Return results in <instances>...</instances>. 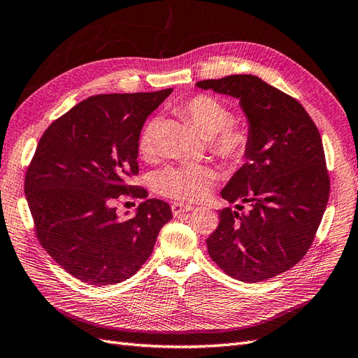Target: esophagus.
Here are the masks:
<instances>
[{"label": "esophagus", "mask_w": 358, "mask_h": 358, "mask_svg": "<svg viewBox=\"0 0 358 358\" xmlns=\"http://www.w3.org/2000/svg\"><path fill=\"white\" fill-rule=\"evenodd\" d=\"M193 210V206H189V203H181V202H173L172 203V213L173 216H180L182 213H189Z\"/></svg>", "instance_id": "34e87169"}]
</instances>
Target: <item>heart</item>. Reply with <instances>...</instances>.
Returning <instances> with one entry per match:
<instances>
[{
  "label": "heart",
  "mask_w": 358,
  "mask_h": 358,
  "mask_svg": "<svg viewBox=\"0 0 358 358\" xmlns=\"http://www.w3.org/2000/svg\"><path fill=\"white\" fill-rule=\"evenodd\" d=\"M180 114L195 127L199 135L208 138L213 152L227 160H238L249 145V134L232 127L229 109L210 96H196L178 108ZM152 150V124H147L139 138V151L147 156ZM214 172L206 165H178L162 169L156 177L160 193L182 201H198L210 192Z\"/></svg>",
  "instance_id": "obj_1"
}]
</instances>
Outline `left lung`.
<instances>
[{"label": "left lung", "instance_id": "1", "mask_svg": "<svg viewBox=\"0 0 358 358\" xmlns=\"http://www.w3.org/2000/svg\"><path fill=\"white\" fill-rule=\"evenodd\" d=\"M196 87L237 99L249 126L246 162L220 192L236 208L219 211L208 253L241 282L271 279L309 250L329 201L320 131L297 100L258 76L231 75ZM244 203L251 210L240 213Z\"/></svg>", "mask_w": 358, "mask_h": 358}]
</instances>
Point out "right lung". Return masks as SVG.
<instances>
[{"label": "right lung", "instance_id": "1", "mask_svg": "<svg viewBox=\"0 0 358 358\" xmlns=\"http://www.w3.org/2000/svg\"><path fill=\"white\" fill-rule=\"evenodd\" d=\"M171 93L93 96L40 138L25 177L28 207L40 244L73 278L94 287L129 279L172 219L160 199H145L126 220L114 207L124 193L147 198L127 180L139 171L142 126Z\"/></svg>", "mask_w": 358, "mask_h": 358}]
</instances>
